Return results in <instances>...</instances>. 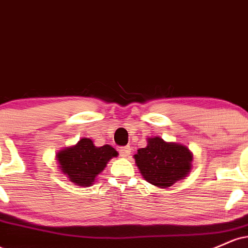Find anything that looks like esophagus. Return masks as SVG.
<instances>
[{
  "mask_svg": "<svg viewBox=\"0 0 248 248\" xmlns=\"http://www.w3.org/2000/svg\"><path fill=\"white\" fill-rule=\"evenodd\" d=\"M130 147L129 146H126V147H120L119 148V153H120V155L122 157H128L130 154Z\"/></svg>",
  "mask_w": 248,
  "mask_h": 248,
  "instance_id": "34e87169",
  "label": "esophagus"
}]
</instances>
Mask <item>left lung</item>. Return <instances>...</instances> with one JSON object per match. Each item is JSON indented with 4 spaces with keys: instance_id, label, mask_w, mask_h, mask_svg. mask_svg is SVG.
Here are the masks:
<instances>
[{
    "instance_id": "obj_1",
    "label": "left lung",
    "mask_w": 248,
    "mask_h": 248,
    "mask_svg": "<svg viewBox=\"0 0 248 248\" xmlns=\"http://www.w3.org/2000/svg\"><path fill=\"white\" fill-rule=\"evenodd\" d=\"M136 167L148 183L169 187L186 178L192 169L193 154L186 146L167 142L160 136L147 139V147L134 155Z\"/></svg>"
}]
</instances>
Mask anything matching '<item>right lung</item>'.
I'll return each mask as SVG.
<instances>
[{
	"label": "right lung",
	"instance_id": "right-lung-1",
	"mask_svg": "<svg viewBox=\"0 0 248 248\" xmlns=\"http://www.w3.org/2000/svg\"><path fill=\"white\" fill-rule=\"evenodd\" d=\"M119 153L109 144L96 147L91 139L82 138L73 146L56 154L58 168L71 183L78 186H91L96 176L104 171L107 163Z\"/></svg>",
	"mask_w": 248,
	"mask_h": 248
}]
</instances>
